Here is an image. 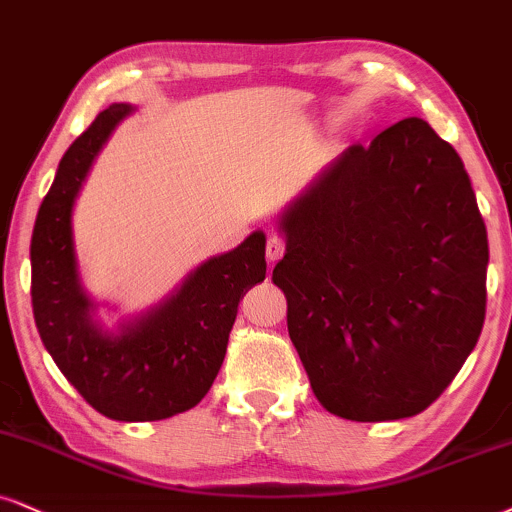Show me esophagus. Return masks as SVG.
<instances>
[{
    "label": "esophagus",
    "mask_w": 512,
    "mask_h": 512,
    "mask_svg": "<svg viewBox=\"0 0 512 512\" xmlns=\"http://www.w3.org/2000/svg\"><path fill=\"white\" fill-rule=\"evenodd\" d=\"M285 239L282 237H277V235H273V237H268V244H266V256H268V261L270 263H275V261H280L282 256H285Z\"/></svg>",
    "instance_id": "esophagus-1"
}]
</instances>
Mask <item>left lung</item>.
I'll return each instance as SVG.
<instances>
[{
	"label": "left lung",
	"instance_id": "obj_1",
	"mask_svg": "<svg viewBox=\"0 0 512 512\" xmlns=\"http://www.w3.org/2000/svg\"><path fill=\"white\" fill-rule=\"evenodd\" d=\"M273 282L318 401L356 422L418 415L475 349L489 242L463 161L422 118L353 144L282 216Z\"/></svg>",
	"mask_w": 512,
	"mask_h": 512
}]
</instances>
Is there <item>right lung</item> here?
<instances>
[{"label":"right lung","mask_w":512,"mask_h":512,"mask_svg":"<svg viewBox=\"0 0 512 512\" xmlns=\"http://www.w3.org/2000/svg\"><path fill=\"white\" fill-rule=\"evenodd\" d=\"M130 111L128 104H111L63 154L37 211L30 294L44 349L82 399L111 420L151 422L185 413L208 394L239 301L266 280V235L254 232L206 261L166 304L123 325L121 334L99 330L75 273L71 208L94 156Z\"/></svg>","instance_id":"obj_1"}]
</instances>
